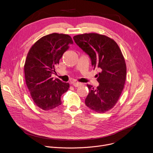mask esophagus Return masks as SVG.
<instances>
[{"label":"esophagus","mask_w":153,"mask_h":153,"mask_svg":"<svg viewBox=\"0 0 153 153\" xmlns=\"http://www.w3.org/2000/svg\"><path fill=\"white\" fill-rule=\"evenodd\" d=\"M73 85L74 86H75V87H78V86L82 85V83H80V82H73Z\"/></svg>","instance_id":"esophagus-1"}]
</instances>
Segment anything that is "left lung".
Masks as SVG:
<instances>
[{
  "mask_svg": "<svg viewBox=\"0 0 153 153\" xmlns=\"http://www.w3.org/2000/svg\"><path fill=\"white\" fill-rule=\"evenodd\" d=\"M73 39L89 56L93 69L100 71L97 88L87 85L89 93L85 103L95 112L105 113L116 105L124 87L126 67L122 51L114 40L104 35L85 33L75 36Z\"/></svg>",
  "mask_w": 153,
  "mask_h": 153,
  "instance_id": "left-lung-1",
  "label": "left lung"
}]
</instances>
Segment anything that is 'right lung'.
Masks as SVG:
<instances>
[{"label": "right lung", "mask_w": 153, "mask_h": 153, "mask_svg": "<svg viewBox=\"0 0 153 153\" xmlns=\"http://www.w3.org/2000/svg\"><path fill=\"white\" fill-rule=\"evenodd\" d=\"M67 34L53 33L38 40L30 48L25 60V82L36 105L48 111L62 104V95L70 87L68 83L58 79L53 80L54 67L59 63L63 53L73 44Z\"/></svg>", "instance_id": "1"}]
</instances>
